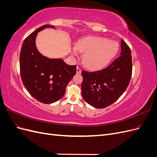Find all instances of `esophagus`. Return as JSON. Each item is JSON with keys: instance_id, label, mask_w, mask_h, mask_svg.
Listing matches in <instances>:
<instances>
[{"instance_id": "1", "label": "esophagus", "mask_w": 157, "mask_h": 157, "mask_svg": "<svg viewBox=\"0 0 157 157\" xmlns=\"http://www.w3.org/2000/svg\"><path fill=\"white\" fill-rule=\"evenodd\" d=\"M81 69H80L78 67H77V74H80V73H81Z\"/></svg>"}]
</instances>
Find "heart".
<instances>
[{"label": "heart", "instance_id": "obj_1", "mask_svg": "<svg viewBox=\"0 0 157 157\" xmlns=\"http://www.w3.org/2000/svg\"><path fill=\"white\" fill-rule=\"evenodd\" d=\"M77 50L85 53L83 61L88 68L99 70L106 67L116 56L118 46L116 42L105 38L88 36L77 42L73 54H77Z\"/></svg>", "mask_w": 157, "mask_h": 157}]
</instances>
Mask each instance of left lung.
Wrapping results in <instances>:
<instances>
[{
    "instance_id": "1",
    "label": "left lung",
    "mask_w": 157,
    "mask_h": 157,
    "mask_svg": "<svg viewBox=\"0 0 157 157\" xmlns=\"http://www.w3.org/2000/svg\"><path fill=\"white\" fill-rule=\"evenodd\" d=\"M132 72L130 48L121 39L120 56L101 71H82V96L91 106L102 109L111 105L125 92Z\"/></svg>"
}]
</instances>
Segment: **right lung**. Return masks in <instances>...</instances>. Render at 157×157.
Masks as SVG:
<instances>
[{
  "label": "right lung",
  "mask_w": 157,
  "mask_h": 157,
  "mask_svg": "<svg viewBox=\"0 0 157 157\" xmlns=\"http://www.w3.org/2000/svg\"><path fill=\"white\" fill-rule=\"evenodd\" d=\"M55 26L44 25L38 28L23 41L20 56L22 82L36 100L45 104L62 98L67 85L77 71L76 65H69L61 58H49L42 55L36 46L38 33Z\"/></svg>",
  "instance_id": "right-lung-1"
}]
</instances>
